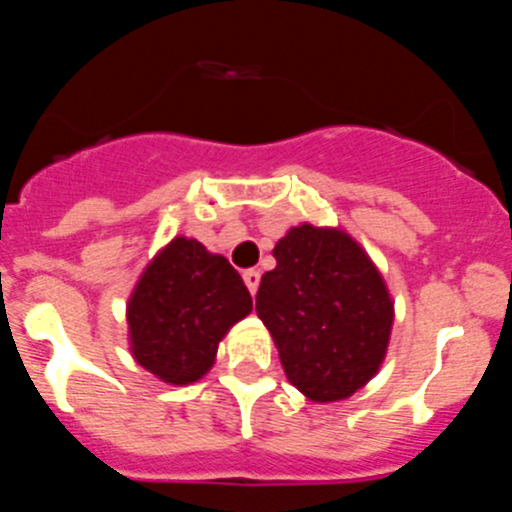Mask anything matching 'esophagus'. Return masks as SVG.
<instances>
[{"label":"esophagus","instance_id":"obj_1","mask_svg":"<svg viewBox=\"0 0 512 512\" xmlns=\"http://www.w3.org/2000/svg\"><path fill=\"white\" fill-rule=\"evenodd\" d=\"M243 282H246L248 292H251V295H256V289H259V282H261V271L259 269H246V271H243Z\"/></svg>","mask_w":512,"mask_h":512}]
</instances>
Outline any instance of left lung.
Here are the masks:
<instances>
[{"label": "left lung", "instance_id": "8db88e82", "mask_svg": "<svg viewBox=\"0 0 512 512\" xmlns=\"http://www.w3.org/2000/svg\"><path fill=\"white\" fill-rule=\"evenodd\" d=\"M256 312L287 379L315 402L351 397L377 374L395 310L359 243L333 228H292L274 246Z\"/></svg>", "mask_w": 512, "mask_h": 512}]
</instances>
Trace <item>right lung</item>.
Here are the masks:
<instances>
[{
	"label": "right lung",
	"mask_w": 512,
	"mask_h": 512,
	"mask_svg": "<svg viewBox=\"0 0 512 512\" xmlns=\"http://www.w3.org/2000/svg\"><path fill=\"white\" fill-rule=\"evenodd\" d=\"M253 302L228 259L192 238H174L143 271L128 302L133 356L169 384L197 382L217 343Z\"/></svg>",
	"instance_id": "1"
}]
</instances>
